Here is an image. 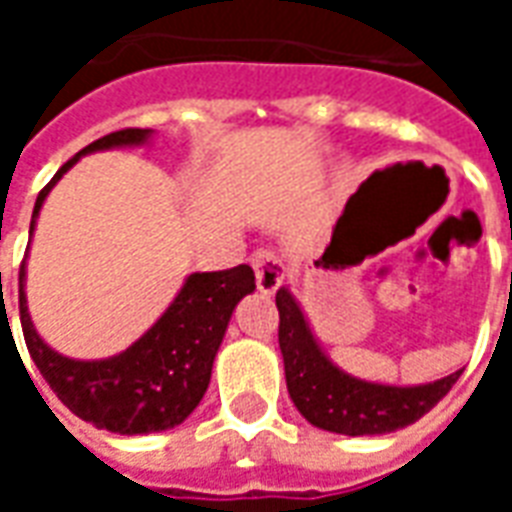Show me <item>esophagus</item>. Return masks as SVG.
Wrapping results in <instances>:
<instances>
[{
    "mask_svg": "<svg viewBox=\"0 0 512 512\" xmlns=\"http://www.w3.org/2000/svg\"><path fill=\"white\" fill-rule=\"evenodd\" d=\"M252 268L260 293H277L279 285L285 282V263L274 249H257L252 255Z\"/></svg>",
    "mask_w": 512,
    "mask_h": 512,
    "instance_id": "obj_1",
    "label": "esophagus"
}]
</instances>
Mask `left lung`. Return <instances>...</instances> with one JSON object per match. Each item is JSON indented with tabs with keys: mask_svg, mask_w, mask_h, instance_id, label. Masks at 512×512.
Masks as SVG:
<instances>
[{
	"mask_svg": "<svg viewBox=\"0 0 512 512\" xmlns=\"http://www.w3.org/2000/svg\"><path fill=\"white\" fill-rule=\"evenodd\" d=\"M279 351L285 359L290 400L315 428L343 436H378L406 428L447 395L461 370L419 386H389L343 373L323 354L299 301L290 290H277Z\"/></svg>",
	"mask_w": 512,
	"mask_h": 512,
	"instance_id": "1",
	"label": "left lung"
}]
</instances>
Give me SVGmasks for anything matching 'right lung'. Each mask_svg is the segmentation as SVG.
<instances>
[{"label":"right lung","instance_id":"right-lung-1","mask_svg":"<svg viewBox=\"0 0 512 512\" xmlns=\"http://www.w3.org/2000/svg\"><path fill=\"white\" fill-rule=\"evenodd\" d=\"M150 128H123L115 134L95 139L93 145L79 150L65 161L60 172L43 186L35 200L29 233L35 230L43 200L51 186L87 153L109 147L145 145ZM27 257L18 271V312L27 340L29 356L38 365L40 376L54 389L65 406L95 428L136 436L156 433L180 425L197 408L211 384V367L222 345L227 323L235 304L255 290V271L235 266L227 271L191 274L169 304L167 312L147 329L123 354L95 362H79L57 354L40 340L27 310Z\"/></svg>","mask_w":512,"mask_h":512}]
</instances>
